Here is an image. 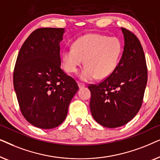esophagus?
I'll return each mask as SVG.
<instances>
[{"mask_svg": "<svg viewBox=\"0 0 160 160\" xmlns=\"http://www.w3.org/2000/svg\"><path fill=\"white\" fill-rule=\"evenodd\" d=\"M78 87H79V89H82L83 87H85L84 84H83V83H80V82H78Z\"/></svg>", "mask_w": 160, "mask_h": 160, "instance_id": "34e87169", "label": "esophagus"}]
</instances>
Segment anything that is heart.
Masks as SVG:
<instances>
[{"label":"heart","mask_w":160,"mask_h":160,"mask_svg":"<svg viewBox=\"0 0 160 160\" xmlns=\"http://www.w3.org/2000/svg\"><path fill=\"white\" fill-rule=\"evenodd\" d=\"M122 51V44L119 38L89 33L78 38L73 47L63 51V67L68 73H75L84 60L85 67L78 74L80 79L84 82L95 77L104 79L117 69Z\"/></svg>","instance_id":"1"}]
</instances>
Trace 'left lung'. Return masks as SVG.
<instances>
[{"label": "left lung", "instance_id": "8db88e82", "mask_svg": "<svg viewBox=\"0 0 160 160\" xmlns=\"http://www.w3.org/2000/svg\"><path fill=\"white\" fill-rule=\"evenodd\" d=\"M124 46L114 72L98 84H89L92 115L100 125L116 128L128 123L138 112L147 83V66L137 36L121 28Z\"/></svg>", "mask_w": 160, "mask_h": 160}]
</instances>
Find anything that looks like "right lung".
I'll use <instances>...</instances> for the list:
<instances>
[{
	"mask_svg": "<svg viewBox=\"0 0 160 160\" xmlns=\"http://www.w3.org/2000/svg\"><path fill=\"white\" fill-rule=\"evenodd\" d=\"M63 28L34 30L22 46L13 82L22 114L32 125L52 129L67 117L77 83L61 69Z\"/></svg>",
	"mask_w": 160,
	"mask_h": 160,
	"instance_id": "1",
	"label": "right lung"
}]
</instances>
